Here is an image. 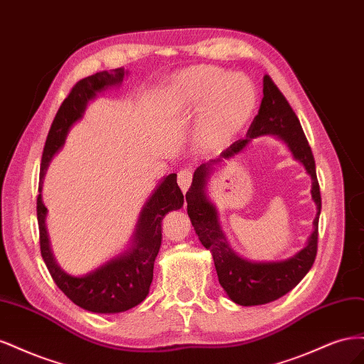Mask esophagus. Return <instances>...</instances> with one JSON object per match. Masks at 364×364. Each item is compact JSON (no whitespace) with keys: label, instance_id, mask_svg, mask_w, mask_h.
Masks as SVG:
<instances>
[{"label":"esophagus","instance_id":"obj_1","mask_svg":"<svg viewBox=\"0 0 364 364\" xmlns=\"http://www.w3.org/2000/svg\"><path fill=\"white\" fill-rule=\"evenodd\" d=\"M191 182H193V173H191L188 168L181 170L179 174H178V183H179L181 190H182L183 193H186V191L190 190Z\"/></svg>","mask_w":364,"mask_h":364}]
</instances>
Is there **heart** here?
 <instances>
[{"label":"heart","instance_id":"heart-1","mask_svg":"<svg viewBox=\"0 0 364 364\" xmlns=\"http://www.w3.org/2000/svg\"><path fill=\"white\" fill-rule=\"evenodd\" d=\"M174 105L183 111L202 107L197 139L206 151H218L235 139L257 107V92L247 75L197 65L173 79Z\"/></svg>","mask_w":364,"mask_h":364}]
</instances>
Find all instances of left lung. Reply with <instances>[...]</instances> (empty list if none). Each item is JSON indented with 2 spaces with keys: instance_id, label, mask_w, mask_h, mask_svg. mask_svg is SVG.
<instances>
[{
  "instance_id": "left-lung-1",
  "label": "left lung",
  "mask_w": 364,
  "mask_h": 364,
  "mask_svg": "<svg viewBox=\"0 0 364 364\" xmlns=\"http://www.w3.org/2000/svg\"><path fill=\"white\" fill-rule=\"evenodd\" d=\"M262 94L264 97L258 115L253 118L246 138L230 144L220 158L202 164L194 171L193 183L185 196L186 203H188L186 211H188L196 234L200 243L213 253L220 285L230 299L243 306L277 301L302 281L316 259L318 215H321L322 208L314 156L311 147L308 146L299 119L293 112L287 98L282 95L269 75H264ZM262 134H277L289 146L294 156L304 164L307 172L312 176V195L318 206L315 230L309 245L294 257L277 263H252L238 257L228 247L225 237L219 229L215 207L207 200L204 194L207 174L213 165L233 157L242 151L253 137Z\"/></svg>"
}]
</instances>
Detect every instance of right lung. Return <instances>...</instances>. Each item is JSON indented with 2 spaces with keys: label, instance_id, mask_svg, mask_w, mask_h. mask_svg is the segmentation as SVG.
<instances>
[{
  "label": "right lung",
  "instance_id": "obj_1",
  "mask_svg": "<svg viewBox=\"0 0 364 364\" xmlns=\"http://www.w3.org/2000/svg\"><path fill=\"white\" fill-rule=\"evenodd\" d=\"M126 74L123 68L100 71L85 77L73 86L53 119L43 147L39 193L51 158L62 149L71 126L83 117L86 105L109 86L119 85ZM36 205L41 255L58 287L83 310L92 313H121L136 306L149 294L153 281V266L162 240V218L173 209L183 206V194L176 182V174H168L142 208L132 247L123 255L107 261L85 277H71L54 261L46 228L47 208L42 203L41 194Z\"/></svg>",
  "mask_w": 364,
  "mask_h": 364
}]
</instances>
